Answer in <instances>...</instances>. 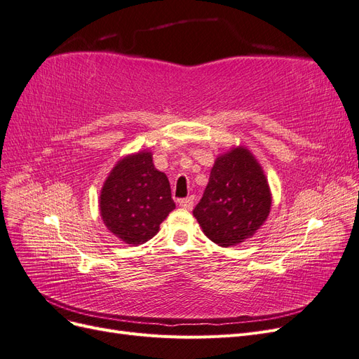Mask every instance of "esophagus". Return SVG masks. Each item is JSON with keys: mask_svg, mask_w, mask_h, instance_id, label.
I'll use <instances>...</instances> for the list:
<instances>
[{"mask_svg": "<svg viewBox=\"0 0 359 359\" xmlns=\"http://www.w3.org/2000/svg\"><path fill=\"white\" fill-rule=\"evenodd\" d=\"M194 205V198L193 196H189V198H184L180 201V206H182L184 210H191Z\"/></svg>", "mask_w": 359, "mask_h": 359, "instance_id": "esophagus-1", "label": "esophagus"}]
</instances>
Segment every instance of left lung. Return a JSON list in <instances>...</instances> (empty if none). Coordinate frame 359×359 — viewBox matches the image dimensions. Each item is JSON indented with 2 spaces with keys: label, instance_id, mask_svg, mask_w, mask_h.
<instances>
[{
  "label": "left lung",
  "instance_id": "obj_1",
  "mask_svg": "<svg viewBox=\"0 0 359 359\" xmlns=\"http://www.w3.org/2000/svg\"><path fill=\"white\" fill-rule=\"evenodd\" d=\"M269 208L271 193L259 163L245 148H235L215 160L193 215L212 243L229 247L252 236Z\"/></svg>",
  "mask_w": 359,
  "mask_h": 359
}]
</instances>
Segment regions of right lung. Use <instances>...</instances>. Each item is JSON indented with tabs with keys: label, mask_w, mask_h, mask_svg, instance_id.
Masks as SVG:
<instances>
[{
	"label": "right lung",
	"mask_w": 359,
	"mask_h": 359,
	"mask_svg": "<svg viewBox=\"0 0 359 359\" xmlns=\"http://www.w3.org/2000/svg\"><path fill=\"white\" fill-rule=\"evenodd\" d=\"M173 208L169 180L154 168L149 153L119 160L100 194L104 224L127 244L149 241Z\"/></svg>",
	"instance_id": "obj_1"
}]
</instances>
